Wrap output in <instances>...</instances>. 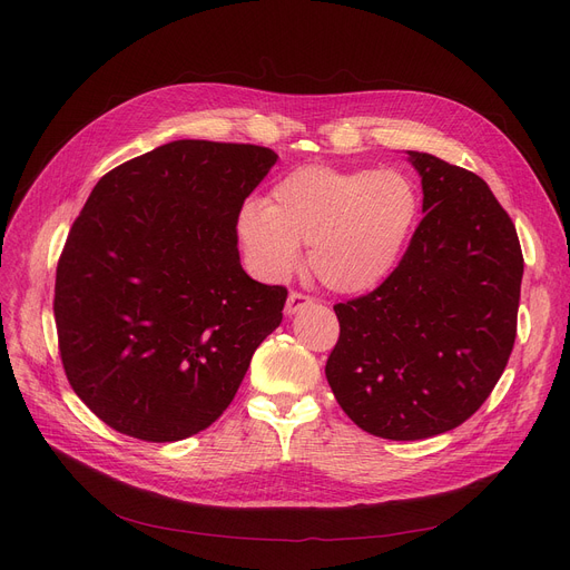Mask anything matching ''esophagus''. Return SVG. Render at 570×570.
<instances>
[{"mask_svg":"<svg viewBox=\"0 0 570 570\" xmlns=\"http://www.w3.org/2000/svg\"><path fill=\"white\" fill-rule=\"evenodd\" d=\"M312 303H314V301H312L309 295L291 291V293H288V301H286V314H288V316H291V314H297L303 307H307V305H312Z\"/></svg>","mask_w":570,"mask_h":570,"instance_id":"1","label":"esophagus"}]
</instances>
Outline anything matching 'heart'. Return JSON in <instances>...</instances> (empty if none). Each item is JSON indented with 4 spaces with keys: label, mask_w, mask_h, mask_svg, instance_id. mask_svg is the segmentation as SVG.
Here are the masks:
<instances>
[{
    "label": "heart",
    "mask_w": 570,
    "mask_h": 570,
    "mask_svg": "<svg viewBox=\"0 0 570 570\" xmlns=\"http://www.w3.org/2000/svg\"><path fill=\"white\" fill-rule=\"evenodd\" d=\"M421 217V191L400 168L340 170L301 166L279 177L265 205L237 213V239L265 279H286L297 245L309 269L335 293L357 295L391 277Z\"/></svg>",
    "instance_id": "heart-1"
}]
</instances>
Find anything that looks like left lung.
Masks as SVG:
<instances>
[{
  "label": "left lung",
  "mask_w": 570,
  "mask_h": 570,
  "mask_svg": "<svg viewBox=\"0 0 570 570\" xmlns=\"http://www.w3.org/2000/svg\"><path fill=\"white\" fill-rule=\"evenodd\" d=\"M409 161L425 217L391 277L335 305L325 363L351 421L393 441L455 430L490 397L515 344L524 273L515 224L483 177L428 153Z\"/></svg>",
  "instance_id": "obj_1"
}]
</instances>
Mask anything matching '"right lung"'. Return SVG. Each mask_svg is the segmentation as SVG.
Masks as SVG:
<instances>
[{
	"label": "right lung",
	"instance_id": "right-lung-1",
	"mask_svg": "<svg viewBox=\"0 0 570 570\" xmlns=\"http://www.w3.org/2000/svg\"><path fill=\"white\" fill-rule=\"evenodd\" d=\"M275 161L261 145L173 140L89 194L52 309L73 393L119 434L166 443L213 425L282 323L288 293L245 273L235 228Z\"/></svg>",
	"mask_w": 570,
	"mask_h": 570
}]
</instances>
